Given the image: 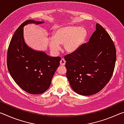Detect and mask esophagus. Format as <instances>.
Here are the masks:
<instances>
[{
    "instance_id": "1",
    "label": "esophagus",
    "mask_w": 124,
    "mask_h": 124,
    "mask_svg": "<svg viewBox=\"0 0 124 124\" xmlns=\"http://www.w3.org/2000/svg\"><path fill=\"white\" fill-rule=\"evenodd\" d=\"M65 64H66V61H65L64 58H62L60 61V65H61V66H64Z\"/></svg>"
}]
</instances>
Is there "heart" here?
Segmentation results:
<instances>
[{
  "label": "heart",
  "mask_w": 124,
  "mask_h": 124,
  "mask_svg": "<svg viewBox=\"0 0 124 124\" xmlns=\"http://www.w3.org/2000/svg\"><path fill=\"white\" fill-rule=\"evenodd\" d=\"M87 37V32L83 27L66 26L58 27L54 31L53 38L49 40L50 49L54 52L61 49L60 44H64V49L68 53L76 51L81 46Z\"/></svg>",
  "instance_id": "heart-1"
}]
</instances>
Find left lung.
<instances>
[{"instance_id":"obj_1","label":"left lung","mask_w":124,"mask_h":124,"mask_svg":"<svg viewBox=\"0 0 124 124\" xmlns=\"http://www.w3.org/2000/svg\"><path fill=\"white\" fill-rule=\"evenodd\" d=\"M66 76L76 93H98L109 81L116 61V49L110 35L100 24L87 43L64 56Z\"/></svg>"}]
</instances>
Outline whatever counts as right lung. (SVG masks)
I'll use <instances>...</instances> for the list:
<instances>
[{
	"label": "right lung",
	"instance_id": "obj_1",
	"mask_svg": "<svg viewBox=\"0 0 124 124\" xmlns=\"http://www.w3.org/2000/svg\"><path fill=\"white\" fill-rule=\"evenodd\" d=\"M41 23L27 20L21 24L12 37L7 53L11 76L23 90L33 95L43 93L49 89L61 61L60 57H50L44 52L35 51L24 43L23 27Z\"/></svg>",
	"mask_w": 124,
	"mask_h": 124
}]
</instances>
